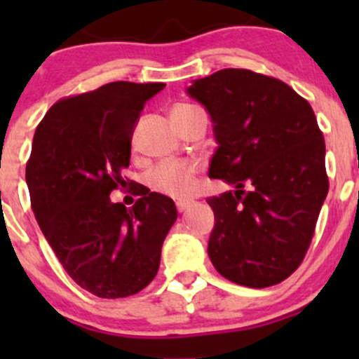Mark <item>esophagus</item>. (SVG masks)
Returning a JSON list of instances; mask_svg holds the SVG:
<instances>
[{
	"label": "esophagus",
	"instance_id": "34e87169",
	"mask_svg": "<svg viewBox=\"0 0 359 359\" xmlns=\"http://www.w3.org/2000/svg\"><path fill=\"white\" fill-rule=\"evenodd\" d=\"M187 208H189V203H182V201L177 203V210H179V213H184Z\"/></svg>",
	"mask_w": 359,
	"mask_h": 359
}]
</instances>
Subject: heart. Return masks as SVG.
Returning <instances> with one entry per match:
<instances>
[{
    "mask_svg": "<svg viewBox=\"0 0 359 359\" xmlns=\"http://www.w3.org/2000/svg\"><path fill=\"white\" fill-rule=\"evenodd\" d=\"M198 114H203V111L191 104H177L172 109V119L179 130ZM147 184L151 189L166 194L173 200H187L196 191V168L189 163H161L151 170L147 175Z\"/></svg>",
    "mask_w": 359,
    "mask_h": 359,
    "instance_id": "1",
    "label": "heart"
}]
</instances>
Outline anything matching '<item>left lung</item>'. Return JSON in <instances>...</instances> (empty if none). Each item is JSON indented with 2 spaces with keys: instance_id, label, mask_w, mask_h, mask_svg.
Masks as SVG:
<instances>
[{
  "instance_id": "left-lung-1",
  "label": "left lung",
  "mask_w": 359,
  "mask_h": 359,
  "mask_svg": "<svg viewBox=\"0 0 359 359\" xmlns=\"http://www.w3.org/2000/svg\"><path fill=\"white\" fill-rule=\"evenodd\" d=\"M212 116L219 142L210 179L234 191L206 198L215 213L213 267L250 288L281 283L302 264L328 194L325 139L292 86L248 69H222L187 88Z\"/></svg>"
}]
</instances>
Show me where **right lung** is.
Listing matches in <instances>:
<instances>
[{
	"mask_svg": "<svg viewBox=\"0 0 359 359\" xmlns=\"http://www.w3.org/2000/svg\"><path fill=\"white\" fill-rule=\"evenodd\" d=\"M163 88L114 81L60 99L32 139L25 182L36 220L69 276L100 299L135 295L154 280L177 220L175 203L137 182L132 209L109 200L128 182L121 173L140 111Z\"/></svg>",
	"mask_w": 359,
	"mask_h": 359,
	"instance_id": "obj_1",
	"label": "right lung"
}]
</instances>
